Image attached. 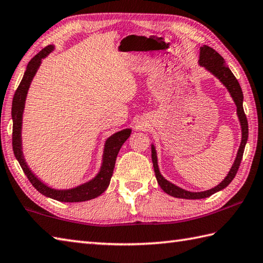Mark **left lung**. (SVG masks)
I'll return each mask as SVG.
<instances>
[{"label":"left lung","instance_id":"8db88e82","mask_svg":"<svg viewBox=\"0 0 263 263\" xmlns=\"http://www.w3.org/2000/svg\"><path fill=\"white\" fill-rule=\"evenodd\" d=\"M198 63L200 66H204L205 68H206L209 71H211V73H212L214 76H217L218 79L221 81V83L227 87L230 96L233 97L236 107H237V115H238L240 126H241V142H240V146L238 149L237 156H236V159L233 164V166H231V168H230L228 176L226 177L223 181L220 184H218L217 187L206 190V192H200V193L187 192V190L180 188V187L176 186V184L168 182L166 179H164L158 170L155 147L152 146L153 165H154V171H155V176H156L158 184L166 194L171 195V196H173V197L184 198V199L206 198V197H210L211 195H213L214 193L220 192V190H222L223 188L227 187L228 184L233 181V179L235 178L236 173H237V171H238L241 158H243L245 145H246V142H248V138H249L248 118H246V115L244 112V108H243V99H244L243 91H241V87L238 83L237 79H236L234 74L231 73V70L228 68V67L224 65L226 64L224 59L217 52V51L211 48V46L203 45L202 48H200Z\"/></svg>","mask_w":263,"mask_h":263}]
</instances>
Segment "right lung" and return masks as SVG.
<instances>
[{"instance_id": "obj_1", "label": "right lung", "mask_w": 263, "mask_h": 263, "mask_svg": "<svg viewBox=\"0 0 263 263\" xmlns=\"http://www.w3.org/2000/svg\"><path fill=\"white\" fill-rule=\"evenodd\" d=\"M53 50L52 45H48L43 50L33 57L32 60L29 61L27 65V68L24 74V77L18 89L15 90L13 100H12V148L15 158L22 166L26 177L28 178L30 183L33 184L36 190L44 195L46 197H50L59 202H67V203H74V202H85V200L93 199L99 196L109 186L110 178L112 176V171L115 167V162L117 154L120 152L123 143L126 141V139L131 135V128H125V130L120 131L109 137L106 140L105 149H104V157H102V165L100 168V172L97 174L95 179L91 181L86 182L81 186L73 188V189H66V190H57L52 189L44 184L41 180L35 177V174L30 171L29 167L26 164L23 151H22V121H23V111L25 107V100L26 96H27V91L29 89L30 82H32L34 75L36 74V70L39 69L41 65V61L44 57L48 55L51 51Z\"/></svg>"}]
</instances>
